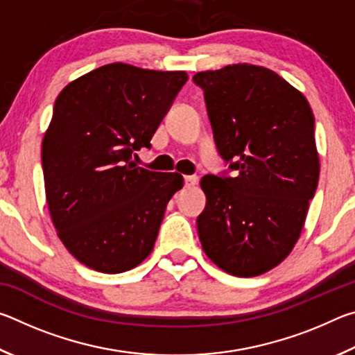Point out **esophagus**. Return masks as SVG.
<instances>
[{
	"instance_id": "obj_1",
	"label": "esophagus",
	"mask_w": 355,
	"mask_h": 355,
	"mask_svg": "<svg viewBox=\"0 0 355 355\" xmlns=\"http://www.w3.org/2000/svg\"><path fill=\"white\" fill-rule=\"evenodd\" d=\"M197 182H199V177H196V175H186L184 177V184L186 186H194V184H197Z\"/></svg>"
}]
</instances>
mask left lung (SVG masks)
Wrapping results in <instances>:
<instances>
[{"mask_svg":"<svg viewBox=\"0 0 355 355\" xmlns=\"http://www.w3.org/2000/svg\"><path fill=\"white\" fill-rule=\"evenodd\" d=\"M214 142L235 177L205 175L197 218L202 249L236 277L271 271L297 243L320 180L307 98L266 67L233 64L196 73Z\"/></svg>","mask_w":355,"mask_h":355,"instance_id":"obj_1","label":"left lung"}]
</instances>
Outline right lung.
<instances>
[{"instance_id": "1", "label": "right lung", "mask_w": 355, "mask_h": 355, "mask_svg": "<svg viewBox=\"0 0 355 355\" xmlns=\"http://www.w3.org/2000/svg\"><path fill=\"white\" fill-rule=\"evenodd\" d=\"M186 71L114 62L58 95L42 141L45 194L58 236L78 261L105 274L130 271L152 254L177 172L137 167Z\"/></svg>"}]
</instances>
